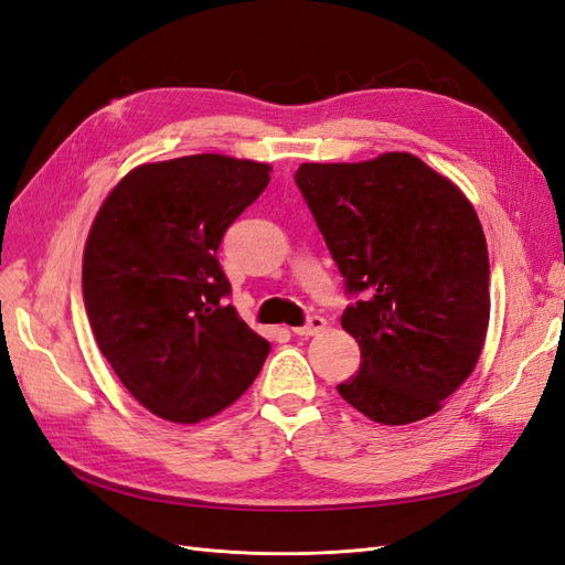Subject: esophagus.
Returning a JSON list of instances; mask_svg holds the SVG:
<instances>
[{
  "instance_id": "obj_1",
  "label": "esophagus",
  "mask_w": 565,
  "mask_h": 565,
  "mask_svg": "<svg viewBox=\"0 0 565 565\" xmlns=\"http://www.w3.org/2000/svg\"><path fill=\"white\" fill-rule=\"evenodd\" d=\"M324 324H328V320L320 318V316H311L309 320H306L303 328H295L292 332L297 337H316V334H320L324 330Z\"/></svg>"
}]
</instances>
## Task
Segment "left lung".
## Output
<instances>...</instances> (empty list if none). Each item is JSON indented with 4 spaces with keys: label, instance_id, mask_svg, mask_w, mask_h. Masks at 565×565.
<instances>
[{
    "label": "left lung",
    "instance_id": "1",
    "mask_svg": "<svg viewBox=\"0 0 565 565\" xmlns=\"http://www.w3.org/2000/svg\"><path fill=\"white\" fill-rule=\"evenodd\" d=\"M297 185L351 295L361 370L337 391L386 426L431 417L467 382L490 320L481 221L459 188L409 152L303 162Z\"/></svg>",
    "mask_w": 565,
    "mask_h": 565
}]
</instances>
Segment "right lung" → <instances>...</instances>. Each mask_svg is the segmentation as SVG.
Here are the masks:
<instances>
[{
  "instance_id": "1",
  "label": "right lung",
  "mask_w": 565,
  "mask_h": 565,
  "mask_svg": "<svg viewBox=\"0 0 565 565\" xmlns=\"http://www.w3.org/2000/svg\"><path fill=\"white\" fill-rule=\"evenodd\" d=\"M270 164L216 152L134 167L100 204L82 256L96 344L152 415L198 424L235 403L270 344L226 297L216 249Z\"/></svg>"
}]
</instances>
